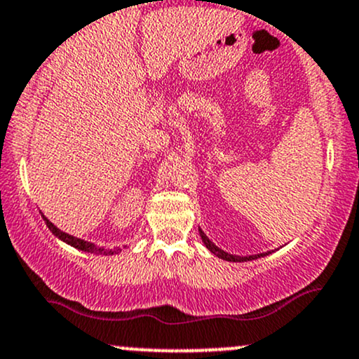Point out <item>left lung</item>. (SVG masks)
I'll list each match as a JSON object with an SVG mask.
<instances>
[{
  "instance_id": "left-lung-1",
  "label": "left lung",
  "mask_w": 359,
  "mask_h": 359,
  "mask_svg": "<svg viewBox=\"0 0 359 359\" xmlns=\"http://www.w3.org/2000/svg\"><path fill=\"white\" fill-rule=\"evenodd\" d=\"M199 233H201V238H203V241H204V245H205V248H208L209 251H211V253H214L216 255L217 258H221V259H226V262H250V259H257V258H262V257H266V255H270L271 251H266V253H258V255H250V257H238V255H231V253H226L224 250H221V248H217L216 245H214V243L209 240L208 236H205L204 234V231L203 229H199Z\"/></svg>"
}]
</instances>
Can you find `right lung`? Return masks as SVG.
I'll return each mask as SVG.
<instances>
[{
  "label": "right lung",
  "instance_id": "right-lung-1",
  "mask_svg": "<svg viewBox=\"0 0 359 359\" xmlns=\"http://www.w3.org/2000/svg\"><path fill=\"white\" fill-rule=\"evenodd\" d=\"M43 221H45V224L48 226V229H50V231L55 234V236L59 238V240H62L64 243H67V245H71V246H74V248H77V250H81V251H88V253H96V255H114V253H118V251H121L119 248H116V250L101 248V246H96V245H94V243H89V241L81 240V238L71 236V234L60 231V229L57 228V226H53L52 222L48 221L45 216H43Z\"/></svg>",
  "mask_w": 359,
  "mask_h": 359
}]
</instances>
